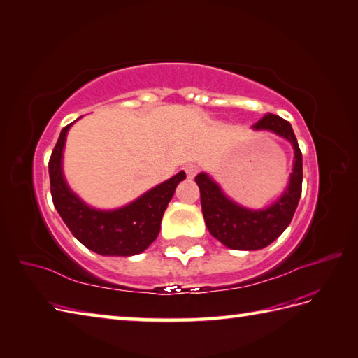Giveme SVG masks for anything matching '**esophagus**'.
Returning a JSON list of instances; mask_svg holds the SVG:
<instances>
[{"label": "esophagus", "mask_w": 358, "mask_h": 358, "mask_svg": "<svg viewBox=\"0 0 358 358\" xmlns=\"http://www.w3.org/2000/svg\"><path fill=\"white\" fill-rule=\"evenodd\" d=\"M197 171H199V167L196 166V164H188V166L185 167V173L189 179L194 178L197 175Z\"/></svg>", "instance_id": "1"}]
</instances>
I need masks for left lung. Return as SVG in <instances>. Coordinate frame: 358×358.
Returning a JSON list of instances; mask_svg holds the SVG:
<instances>
[{
  "instance_id": "obj_1",
  "label": "left lung",
  "mask_w": 358,
  "mask_h": 358,
  "mask_svg": "<svg viewBox=\"0 0 358 358\" xmlns=\"http://www.w3.org/2000/svg\"><path fill=\"white\" fill-rule=\"evenodd\" d=\"M251 128L273 132L291 143L294 166L282 196L264 209H250L231 200L205 171L196 176L203 218L209 234L231 250H260L271 244L291 224L301 197L303 155L291 123L275 114H266Z\"/></svg>"
}]
</instances>
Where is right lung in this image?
Returning <instances> with one entry per match:
<instances>
[{
  "instance_id": "1",
  "label": "right lung",
  "mask_w": 358,
  "mask_h": 358,
  "mask_svg": "<svg viewBox=\"0 0 358 358\" xmlns=\"http://www.w3.org/2000/svg\"><path fill=\"white\" fill-rule=\"evenodd\" d=\"M72 124L62 129L48 166L51 196L57 212L72 235L94 253L102 256L143 253L157 239L164 210L167 209L179 182L185 179V171H179L122 208H93L75 194L67 185L63 173L64 144Z\"/></svg>"
}]
</instances>
